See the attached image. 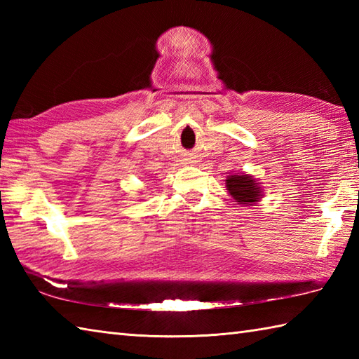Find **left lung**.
<instances>
[{"label": "left lung", "instance_id": "obj_1", "mask_svg": "<svg viewBox=\"0 0 359 359\" xmlns=\"http://www.w3.org/2000/svg\"><path fill=\"white\" fill-rule=\"evenodd\" d=\"M226 188L233 199L239 203L248 205L259 201L261 196V187H257L256 180L248 174H236L226 179Z\"/></svg>", "mask_w": 359, "mask_h": 359}]
</instances>
